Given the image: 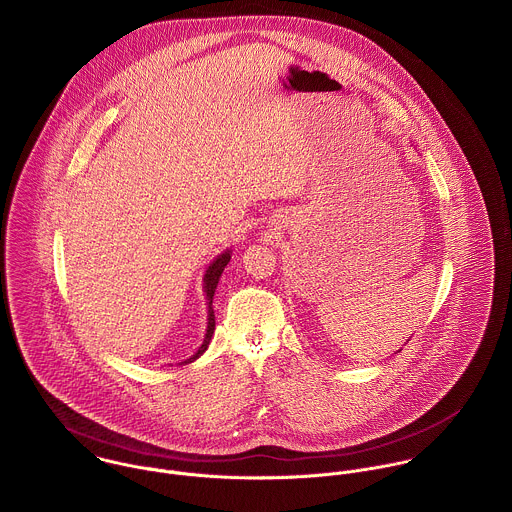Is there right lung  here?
I'll list each match as a JSON object with an SVG mask.
<instances>
[{"mask_svg": "<svg viewBox=\"0 0 512 512\" xmlns=\"http://www.w3.org/2000/svg\"><path fill=\"white\" fill-rule=\"evenodd\" d=\"M229 260H231V250H227V252H223V254H219L213 262H211V266L207 268V272H205V278H203V289H205V295H207V309H209V315H207V332H205V338H203V344L199 346V350L186 360V362H182V364H189V362H193V360H197L205 350H207V346H209V340H211V336H213V330H215V313H213V295H215V289H217V283H219V278H221V274H223V270H225V266L229 264Z\"/></svg>", "mask_w": 512, "mask_h": 512, "instance_id": "1", "label": "right lung"}]
</instances>
